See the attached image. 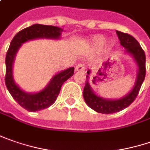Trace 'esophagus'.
Listing matches in <instances>:
<instances>
[{
    "label": "esophagus",
    "mask_w": 150,
    "mask_h": 150,
    "mask_svg": "<svg viewBox=\"0 0 150 150\" xmlns=\"http://www.w3.org/2000/svg\"><path fill=\"white\" fill-rule=\"evenodd\" d=\"M85 69H86V68H85V65L83 64H79L78 65H76V67L75 69L76 72H84Z\"/></svg>",
    "instance_id": "esophagus-1"
}]
</instances>
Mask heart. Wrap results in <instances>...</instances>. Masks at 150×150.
<instances>
[{"instance_id": "obj_1", "label": "heart", "mask_w": 150, "mask_h": 150, "mask_svg": "<svg viewBox=\"0 0 150 150\" xmlns=\"http://www.w3.org/2000/svg\"><path fill=\"white\" fill-rule=\"evenodd\" d=\"M91 42H92V44H93L94 46H96V47L100 46V45H101V44L103 43V42H104V38L102 36H101V35H96V36H94L91 38ZM111 45H112L111 42H108V43L106 44L105 49H109V48L111 47Z\"/></svg>"}]
</instances>
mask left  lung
Masks as SVG:
<instances>
[{"mask_svg":"<svg viewBox=\"0 0 150 150\" xmlns=\"http://www.w3.org/2000/svg\"><path fill=\"white\" fill-rule=\"evenodd\" d=\"M116 33L118 39L120 40V44L126 49L125 53L131 56L137 64V77L134 87L127 95L119 99H107L97 96L92 90L89 82L91 70H88L86 82L83 91L84 100L90 108L99 113H115L127 108L137 97L140 87L145 78V54L139 42L134 37L127 33H122L120 31H116Z\"/></svg>","mask_w":150,"mask_h":150,"instance_id":"8db88e82","label":"left lung"}]
</instances>
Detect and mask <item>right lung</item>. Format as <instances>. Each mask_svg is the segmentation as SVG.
Segmentation results:
<instances>
[{"instance_id":"add662e5","label":"right lung","mask_w":150,"mask_h":150,"mask_svg":"<svg viewBox=\"0 0 150 150\" xmlns=\"http://www.w3.org/2000/svg\"><path fill=\"white\" fill-rule=\"evenodd\" d=\"M62 32V28L54 26L33 24L17 33L11 42L6 55V86L14 100L29 112L40 111L53 105L59 94L62 85L74 75L75 69L70 67L57 73L40 91L29 93L19 87L13 78V63L16 53L24 42L39 38L59 39Z\"/></svg>"}]
</instances>
